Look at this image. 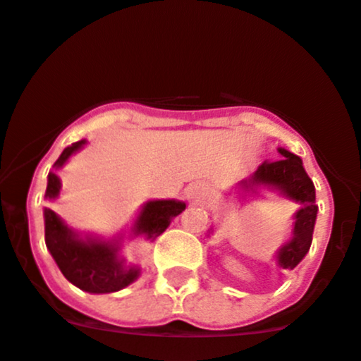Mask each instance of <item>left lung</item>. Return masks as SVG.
Instances as JSON below:
<instances>
[{"label": "left lung", "instance_id": "left-lung-1", "mask_svg": "<svg viewBox=\"0 0 361 361\" xmlns=\"http://www.w3.org/2000/svg\"><path fill=\"white\" fill-rule=\"evenodd\" d=\"M279 159L264 161L248 183L269 185V187L281 190L284 195L303 205L295 216L296 223L291 241L284 245L277 253V262L281 267L295 269L310 250L317 217L315 187L308 174L305 173L302 159L298 156L288 152L286 149H279ZM243 183L245 187H248L247 181Z\"/></svg>", "mask_w": 361, "mask_h": 361}]
</instances>
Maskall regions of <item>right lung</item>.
<instances>
[{
    "label": "right lung",
    "instance_id": "add662e5",
    "mask_svg": "<svg viewBox=\"0 0 361 361\" xmlns=\"http://www.w3.org/2000/svg\"><path fill=\"white\" fill-rule=\"evenodd\" d=\"M85 140L75 142L66 147L54 162V168H61L73 152H77ZM59 178L56 173L47 176L46 199H56ZM187 205L176 200H154L147 202L137 217L133 233L154 240L166 231L173 217L185 211ZM46 223V247L56 260L63 276L80 290L89 293H113L123 290L137 279L140 269L135 265H123L118 259V245L99 240H80L71 233L61 219L51 209H44Z\"/></svg>",
    "mask_w": 361,
    "mask_h": 361
}]
</instances>
